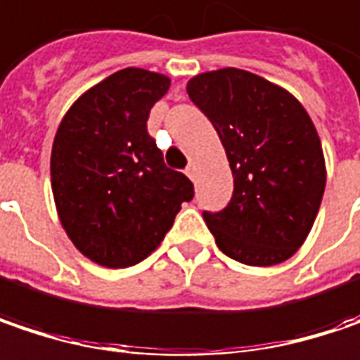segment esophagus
I'll use <instances>...</instances> for the list:
<instances>
[{
	"label": "esophagus",
	"instance_id": "esophagus-1",
	"mask_svg": "<svg viewBox=\"0 0 360 360\" xmlns=\"http://www.w3.org/2000/svg\"><path fill=\"white\" fill-rule=\"evenodd\" d=\"M185 175L191 181H195V175H198V169H195V162H189L187 169H185Z\"/></svg>",
	"mask_w": 360,
	"mask_h": 360
}]
</instances>
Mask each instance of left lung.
I'll return each mask as SVG.
<instances>
[{
	"label": "left lung",
	"instance_id": "obj_1",
	"mask_svg": "<svg viewBox=\"0 0 360 360\" xmlns=\"http://www.w3.org/2000/svg\"><path fill=\"white\" fill-rule=\"evenodd\" d=\"M212 121L233 171V198L204 220L220 251L247 266H276L307 239L326 189L317 129L284 88L224 68L187 82Z\"/></svg>",
	"mask_w": 360,
	"mask_h": 360
}]
</instances>
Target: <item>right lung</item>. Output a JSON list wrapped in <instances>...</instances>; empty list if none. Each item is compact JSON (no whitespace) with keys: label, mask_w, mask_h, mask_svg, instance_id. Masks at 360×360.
<instances>
[{"label":"right lung","mask_w":360,"mask_h":360,"mask_svg":"<svg viewBox=\"0 0 360 360\" xmlns=\"http://www.w3.org/2000/svg\"><path fill=\"white\" fill-rule=\"evenodd\" d=\"M169 86L162 74L119 70L86 90L55 134L51 187L61 226L105 268L148 257L193 198V183L165 165L146 127Z\"/></svg>","instance_id":"add662e5"}]
</instances>
